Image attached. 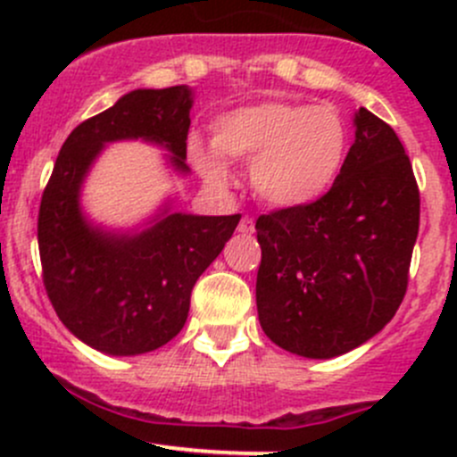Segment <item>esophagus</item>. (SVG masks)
<instances>
[{"instance_id":"34e87169","label":"esophagus","mask_w":457,"mask_h":457,"mask_svg":"<svg viewBox=\"0 0 457 457\" xmlns=\"http://www.w3.org/2000/svg\"><path fill=\"white\" fill-rule=\"evenodd\" d=\"M237 229L241 234H252V232H254V219L245 214L241 220H238V228Z\"/></svg>"}]
</instances>
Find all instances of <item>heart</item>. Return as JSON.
Segmentation results:
<instances>
[{"mask_svg":"<svg viewBox=\"0 0 457 457\" xmlns=\"http://www.w3.org/2000/svg\"><path fill=\"white\" fill-rule=\"evenodd\" d=\"M214 147L190 145V159L214 186L229 181L226 159L252 163V186L265 203L301 207L320 199L347 156V123L331 105L262 101L223 114Z\"/></svg>","mask_w":457,"mask_h":457,"instance_id":"heart-1","label":"heart"}]
</instances>
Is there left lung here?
Masks as SVG:
<instances>
[{
    "label": "left lung",
    "instance_id": "left-lung-1",
    "mask_svg": "<svg viewBox=\"0 0 457 457\" xmlns=\"http://www.w3.org/2000/svg\"><path fill=\"white\" fill-rule=\"evenodd\" d=\"M356 141L314 203L258 216L256 307L285 352L334 358L367 343L407 294L420 190L389 123L356 112Z\"/></svg>",
    "mask_w": 457,
    "mask_h": 457
}]
</instances>
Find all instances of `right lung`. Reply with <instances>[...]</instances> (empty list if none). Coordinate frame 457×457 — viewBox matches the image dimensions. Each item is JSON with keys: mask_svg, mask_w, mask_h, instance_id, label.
<instances>
[{"mask_svg": "<svg viewBox=\"0 0 457 457\" xmlns=\"http://www.w3.org/2000/svg\"><path fill=\"white\" fill-rule=\"evenodd\" d=\"M190 108L187 86L128 92L68 135L41 195L37 241L46 294L59 320L104 353L137 356L170 343L186 325L195 283L241 220L174 212L145 232L114 237L81 216V181L104 143H161L186 172Z\"/></svg>", "mask_w": 457, "mask_h": 457, "instance_id": "obj_1", "label": "right lung"}]
</instances>
